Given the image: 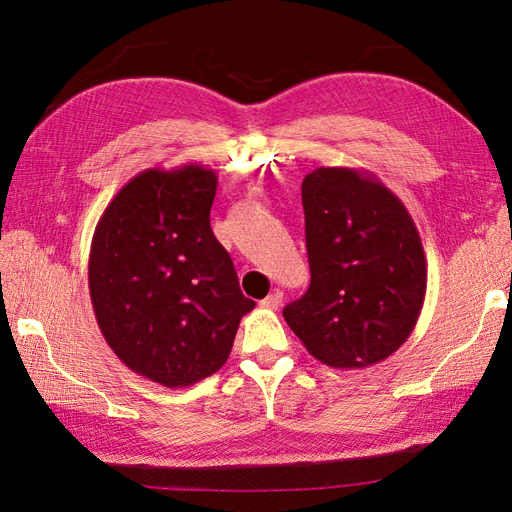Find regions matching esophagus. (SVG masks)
<instances>
[{"instance_id":"1","label":"esophagus","mask_w":512,"mask_h":512,"mask_svg":"<svg viewBox=\"0 0 512 512\" xmlns=\"http://www.w3.org/2000/svg\"><path fill=\"white\" fill-rule=\"evenodd\" d=\"M282 299H284V294L280 292V290H275V292H271L267 299H262L260 301V307H265V309H277L282 305Z\"/></svg>"}]
</instances>
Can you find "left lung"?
<instances>
[{
	"mask_svg": "<svg viewBox=\"0 0 512 512\" xmlns=\"http://www.w3.org/2000/svg\"><path fill=\"white\" fill-rule=\"evenodd\" d=\"M312 282L284 320L314 359L376 365L421 316L427 260L406 205L367 170L320 166L301 185Z\"/></svg>",
	"mask_w": 512,
	"mask_h": 512,
	"instance_id": "left-lung-1",
	"label": "left lung"
}]
</instances>
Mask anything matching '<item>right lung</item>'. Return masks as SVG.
I'll return each mask as SVG.
<instances>
[{
  "label": "right lung",
  "instance_id": "1",
  "mask_svg": "<svg viewBox=\"0 0 512 512\" xmlns=\"http://www.w3.org/2000/svg\"><path fill=\"white\" fill-rule=\"evenodd\" d=\"M218 175L203 164L147 168L115 194L89 250V294L119 361L168 389L218 371L232 350L243 297L209 213Z\"/></svg>",
  "mask_w": 512,
  "mask_h": 512
}]
</instances>
